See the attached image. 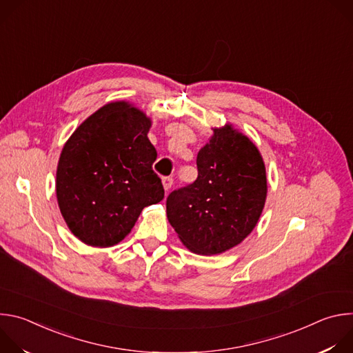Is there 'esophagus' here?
<instances>
[{
  "mask_svg": "<svg viewBox=\"0 0 353 353\" xmlns=\"http://www.w3.org/2000/svg\"><path fill=\"white\" fill-rule=\"evenodd\" d=\"M162 184H163L165 191H169L172 188V185H173V179L172 177H163L162 179Z\"/></svg>",
  "mask_w": 353,
  "mask_h": 353,
  "instance_id": "esophagus-1",
  "label": "esophagus"
}]
</instances>
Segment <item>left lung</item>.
I'll list each match as a JSON object with an SVG mask.
<instances>
[{
  "mask_svg": "<svg viewBox=\"0 0 353 353\" xmlns=\"http://www.w3.org/2000/svg\"><path fill=\"white\" fill-rule=\"evenodd\" d=\"M212 130L196 155V180L166 199L168 219L179 239L201 256L225 253L253 232L268 190L256 143L232 124Z\"/></svg>",
  "mask_w": 353,
  "mask_h": 353,
  "instance_id": "1",
  "label": "left lung"
}]
</instances>
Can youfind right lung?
<instances>
[{"mask_svg":"<svg viewBox=\"0 0 353 353\" xmlns=\"http://www.w3.org/2000/svg\"><path fill=\"white\" fill-rule=\"evenodd\" d=\"M150 125L142 110L120 100L90 114L65 142L57 166V203L82 243L116 245L145 207L163 199L162 181L152 170L158 154L148 139Z\"/></svg>","mask_w":353,"mask_h":353,"instance_id":"obj_1","label":"right lung"}]
</instances>
